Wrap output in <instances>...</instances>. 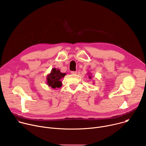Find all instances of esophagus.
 Instances as JSON below:
<instances>
[{
    "mask_svg": "<svg viewBox=\"0 0 146 146\" xmlns=\"http://www.w3.org/2000/svg\"><path fill=\"white\" fill-rule=\"evenodd\" d=\"M71 73L73 74H77V71H71Z\"/></svg>",
    "mask_w": 146,
    "mask_h": 146,
    "instance_id": "1",
    "label": "esophagus"
}]
</instances>
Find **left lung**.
<instances>
[{
  "label": "left lung",
  "mask_w": 146,
  "mask_h": 146,
  "mask_svg": "<svg viewBox=\"0 0 146 146\" xmlns=\"http://www.w3.org/2000/svg\"><path fill=\"white\" fill-rule=\"evenodd\" d=\"M91 78V77H90V78Z\"/></svg>",
  "instance_id": "8db88e82"
}]
</instances>
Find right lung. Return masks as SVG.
I'll use <instances>...</instances> for the list:
<instances>
[{"mask_svg":"<svg viewBox=\"0 0 146 146\" xmlns=\"http://www.w3.org/2000/svg\"><path fill=\"white\" fill-rule=\"evenodd\" d=\"M65 73H60L59 69L53 68L50 74L47 76V84L52 88H60L62 86L60 79L64 77Z\"/></svg>","mask_w":146,"mask_h":146,"instance_id":"1","label":"right lung"}]
</instances>
